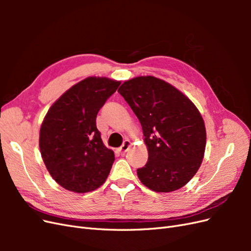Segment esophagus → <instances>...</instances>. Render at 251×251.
Masks as SVG:
<instances>
[{"label":"esophagus","mask_w":251,"mask_h":251,"mask_svg":"<svg viewBox=\"0 0 251 251\" xmlns=\"http://www.w3.org/2000/svg\"><path fill=\"white\" fill-rule=\"evenodd\" d=\"M131 141L130 140H128V139H126L125 141H124V143H123V146H121L120 147V149H119V151H120V153L121 154H125L126 153V151L128 150V149H130V147H131Z\"/></svg>","instance_id":"1"}]
</instances>
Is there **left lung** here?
Masks as SVG:
<instances>
[{
    "mask_svg": "<svg viewBox=\"0 0 251 251\" xmlns=\"http://www.w3.org/2000/svg\"><path fill=\"white\" fill-rule=\"evenodd\" d=\"M118 92L139 119L148 148L137 170L143 185L158 193L183 187L202 163L206 130L199 110L171 83L154 76L125 81Z\"/></svg>",
    "mask_w": 251,
    "mask_h": 251,
    "instance_id": "obj_1",
    "label": "left lung"
}]
</instances>
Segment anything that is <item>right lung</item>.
<instances>
[{
	"label": "right lung",
	"mask_w": 251,
	"mask_h": 251,
	"mask_svg": "<svg viewBox=\"0 0 251 251\" xmlns=\"http://www.w3.org/2000/svg\"><path fill=\"white\" fill-rule=\"evenodd\" d=\"M119 85L108 77L82 79L51 105L43 120V161L51 177L68 191H95L109 176L115 156L101 140L96 116Z\"/></svg>",
	"instance_id": "obj_1"
}]
</instances>
